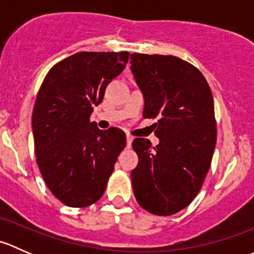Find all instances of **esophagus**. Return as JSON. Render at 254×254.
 I'll return each mask as SVG.
<instances>
[{"instance_id":"obj_1","label":"esophagus","mask_w":254,"mask_h":254,"mask_svg":"<svg viewBox=\"0 0 254 254\" xmlns=\"http://www.w3.org/2000/svg\"><path fill=\"white\" fill-rule=\"evenodd\" d=\"M132 140H134V137H132L131 135H129V134H127V147H129V148L131 147Z\"/></svg>"}]
</instances>
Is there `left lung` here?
I'll use <instances>...</instances> for the list:
<instances>
[{
  "label": "left lung",
  "mask_w": 254,
  "mask_h": 254,
  "mask_svg": "<svg viewBox=\"0 0 254 254\" xmlns=\"http://www.w3.org/2000/svg\"><path fill=\"white\" fill-rule=\"evenodd\" d=\"M131 71L143 93L142 117L157 119V146L136 137L134 195L150 214L168 216L188 206L209 172L216 145L211 89L203 73L172 55L132 54Z\"/></svg>",
  "instance_id": "8db88e82"
}]
</instances>
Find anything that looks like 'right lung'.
<instances>
[{"label": "right lung", "mask_w": 254, "mask_h": 254, "mask_svg": "<svg viewBox=\"0 0 254 254\" xmlns=\"http://www.w3.org/2000/svg\"><path fill=\"white\" fill-rule=\"evenodd\" d=\"M129 56L127 51L73 54L55 64L40 86L32 115L35 157L49 190L65 205L98 201L127 146L123 130H101L89 118Z\"/></svg>", "instance_id": "add662e5"}]
</instances>
